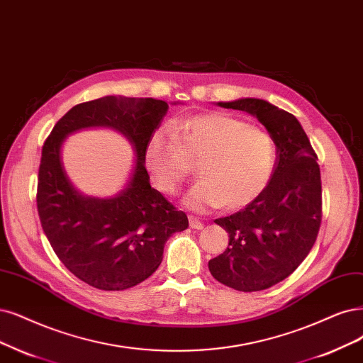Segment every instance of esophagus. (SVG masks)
Masks as SVG:
<instances>
[{
    "instance_id": "esophagus-1",
    "label": "esophagus",
    "mask_w": 363,
    "mask_h": 363,
    "mask_svg": "<svg viewBox=\"0 0 363 363\" xmlns=\"http://www.w3.org/2000/svg\"><path fill=\"white\" fill-rule=\"evenodd\" d=\"M190 225H191V229H196V230L203 229V223H202V220L197 218V217H194V216H190Z\"/></svg>"
}]
</instances>
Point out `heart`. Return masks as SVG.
<instances>
[{
	"label": "heart",
	"instance_id": "obj_1",
	"mask_svg": "<svg viewBox=\"0 0 363 363\" xmlns=\"http://www.w3.org/2000/svg\"><path fill=\"white\" fill-rule=\"evenodd\" d=\"M200 157V178L185 196V205L208 211L225 205L244 208L269 186L277 167L272 134L240 118L209 112L174 125V139L157 130L147 140L145 160L158 189L177 194L189 179V160Z\"/></svg>",
	"mask_w": 363,
	"mask_h": 363
}]
</instances>
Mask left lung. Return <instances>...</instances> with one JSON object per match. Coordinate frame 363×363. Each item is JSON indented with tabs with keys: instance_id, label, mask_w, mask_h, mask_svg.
<instances>
[{
	"instance_id": "8db88e82",
	"label": "left lung",
	"mask_w": 363,
	"mask_h": 363,
	"mask_svg": "<svg viewBox=\"0 0 363 363\" xmlns=\"http://www.w3.org/2000/svg\"><path fill=\"white\" fill-rule=\"evenodd\" d=\"M218 104L257 116L275 140L277 167L259 199L216 220L229 233V245L209 260V271L235 290H266L296 271L317 239L321 223L318 158L291 113L259 99Z\"/></svg>"
}]
</instances>
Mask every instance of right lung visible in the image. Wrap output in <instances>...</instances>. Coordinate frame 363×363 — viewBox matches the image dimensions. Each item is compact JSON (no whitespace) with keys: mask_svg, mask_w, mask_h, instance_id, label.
I'll use <instances>...</instances> for the list:
<instances>
[{"mask_svg":"<svg viewBox=\"0 0 363 363\" xmlns=\"http://www.w3.org/2000/svg\"><path fill=\"white\" fill-rule=\"evenodd\" d=\"M167 109L163 100L107 96L72 107L45 140L37 179L40 223L62 264L92 287L125 290L140 284L163 260L167 239L189 227L185 213L152 189L145 167L147 140ZM86 126L121 130L137 152L130 181L113 199L82 196L63 172V139Z\"/></svg>","mask_w":363,"mask_h":363,"instance_id":"add662e5","label":"right lung"}]
</instances>
